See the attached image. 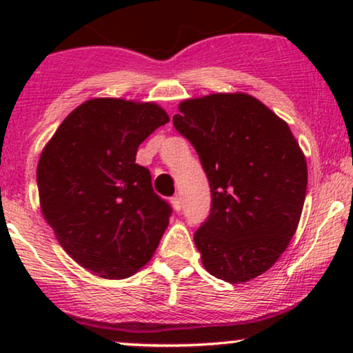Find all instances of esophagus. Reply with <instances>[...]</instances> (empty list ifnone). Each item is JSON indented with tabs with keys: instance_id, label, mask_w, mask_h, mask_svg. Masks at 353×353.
Masks as SVG:
<instances>
[{
	"instance_id": "obj_1",
	"label": "esophagus",
	"mask_w": 353,
	"mask_h": 353,
	"mask_svg": "<svg viewBox=\"0 0 353 353\" xmlns=\"http://www.w3.org/2000/svg\"><path fill=\"white\" fill-rule=\"evenodd\" d=\"M171 202H172V208H174V210H177V212H181V209H182L181 197H179V196H174L172 199H171Z\"/></svg>"
}]
</instances>
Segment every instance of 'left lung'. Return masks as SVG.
Wrapping results in <instances>:
<instances>
[{
  "mask_svg": "<svg viewBox=\"0 0 353 353\" xmlns=\"http://www.w3.org/2000/svg\"><path fill=\"white\" fill-rule=\"evenodd\" d=\"M172 123L210 185V214L194 234L202 265L221 281H252L297 230L307 190L302 149L285 121L244 92L182 101Z\"/></svg>",
  "mask_w": 353,
  "mask_h": 353,
  "instance_id": "8db88e82",
  "label": "left lung"
}]
</instances>
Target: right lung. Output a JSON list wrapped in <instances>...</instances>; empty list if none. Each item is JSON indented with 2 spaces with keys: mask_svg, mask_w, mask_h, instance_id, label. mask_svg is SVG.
Here are the masks:
<instances>
[{
  "mask_svg": "<svg viewBox=\"0 0 353 353\" xmlns=\"http://www.w3.org/2000/svg\"><path fill=\"white\" fill-rule=\"evenodd\" d=\"M168 112L154 103L96 98L61 123L36 171L43 217L89 272L125 279L151 261L172 209L136 164L139 144Z\"/></svg>",
  "mask_w": 353,
  "mask_h": 353,
  "instance_id": "1",
  "label": "right lung"
}]
</instances>
